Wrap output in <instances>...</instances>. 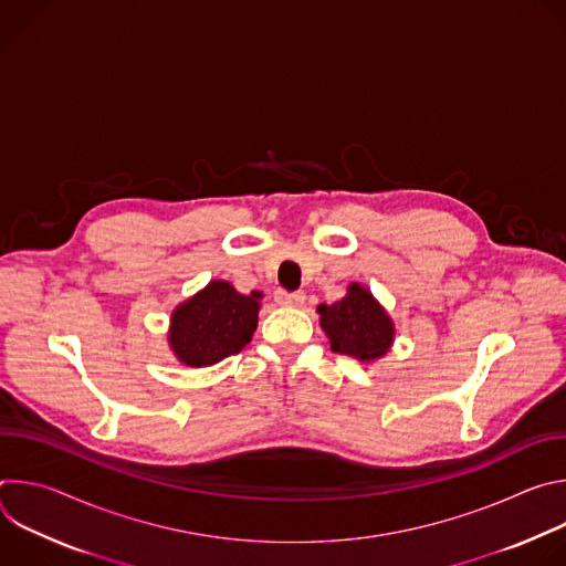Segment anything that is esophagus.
Masks as SVG:
<instances>
[{"label":"esophagus","mask_w":566,"mask_h":566,"mask_svg":"<svg viewBox=\"0 0 566 566\" xmlns=\"http://www.w3.org/2000/svg\"><path fill=\"white\" fill-rule=\"evenodd\" d=\"M275 300H277V304H282V306H295V308H300V306H304V300H306V295L304 293H286V291H277L275 293Z\"/></svg>","instance_id":"esophagus-1"}]
</instances>
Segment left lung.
I'll return each instance as SVG.
<instances>
[{
	"label": "left lung",
	"mask_w": 566,
	"mask_h": 566,
	"mask_svg": "<svg viewBox=\"0 0 566 566\" xmlns=\"http://www.w3.org/2000/svg\"><path fill=\"white\" fill-rule=\"evenodd\" d=\"M317 313L319 327L327 334L336 354H345L369 365L387 356L394 345V319L374 293L358 282L347 286L343 300L319 304Z\"/></svg>",
	"instance_id": "left-lung-1"
}]
</instances>
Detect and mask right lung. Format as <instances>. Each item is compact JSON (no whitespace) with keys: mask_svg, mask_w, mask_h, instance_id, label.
Listing matches in <instances>:
<instances>
[{"mask_svg":"<svg viewBox=\"0 0 566 566\" xmlns=\"http://www.w3.org/2000/svg\"><path fill=\"white\" fill-rule=\"evenodd\" d=\"M262 293H239L226 280H210L175 306L168 345L186 367H210L244 349L260 319Z\"/></svg>","mask_w":566,"mask_h":566,"instance_id":"obj_1","label":"right lung"}]
</instances>
